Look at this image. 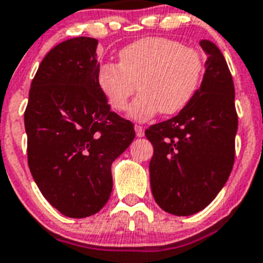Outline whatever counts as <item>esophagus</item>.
<instances>
[{"label": "esophagus", "mask_w": 263, "mask_h": 263, "mask_svg": "<svg viewBox=\"0 0 263 263\" xmlns=\"http://www.w3.org/2000/svg\"><path fill=\"white\" fill-rule=\"evenodd\" d=\"M135 131H136V136L138 138H143L144 136V128L141 125H135Z\"/></svg>", "instance_id": "1"}]
</instances>
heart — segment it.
I'll use <instances>...</instances> for the list:
<instances>
[{"mask_svg":"<svg viewBox=\"0 0 263 263\" xmlns=\"http://www.w3.org/2000/svg\"><path fill=\"white\" fill-rule=\"evenodd\" d=\"M205 71L202 52L185 47L180 41L147 36L119 51V65L104 63L98 68L97 83L109 106L123 111L136 88L128 115L145 120L160 112H179L195 97Z\"/></svg>","mask_w":263,"mask_h":263,"instance_id":"b5f03b06","label":"heart"}]
</instances>
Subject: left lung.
I'll return each instance as SVG.
<instances>
[{"label": "left lung", "instance_id": "1", "mask_svg": "<svg viewBox=\"0 0 263 263\" xmlns=\"http://www.w3.org/2000/svg\"><path fill=\"white\" fill-rule=\"evenodd\" d=\"M200 88L175 118L151 125L145 136L154 145L151 189L163 211L191 216L216 198L234 163L238 116L234 84L222 52L208 40Z\"/></svg>", "mask_w": 263, "mask_h": 263}]
</instances>
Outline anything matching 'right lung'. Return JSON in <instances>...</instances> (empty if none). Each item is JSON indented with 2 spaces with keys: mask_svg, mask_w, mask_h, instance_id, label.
I'll return each mask as SVG.
<instances>
[{
  "mask_svg": "<svg viewBox=\"0 0 263 263\" xmlns=\"http://www.w3.org/2000/svg\"><path fill=\"white\" fill-rule=\"evenodd\" d=\"M98 41L52 47L29 91L27 163L43 197L66 217L98 213L112 192L111 165L131 144L134 124L111 111L97 83Z\"/></svg>",
  "mask_w": 263,
  "mask_h": 263,
  "instance_id": "1",
  "label": "right lung"
}]
</instances>
